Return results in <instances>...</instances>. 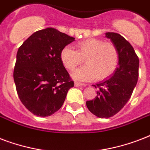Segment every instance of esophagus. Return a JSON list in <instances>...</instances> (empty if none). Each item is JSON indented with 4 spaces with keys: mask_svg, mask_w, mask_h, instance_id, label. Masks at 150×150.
<instances>
[{
    "mask_svg": "<svg viewBox=\"0 0 150 150\" xmlns=\"http://www.w3.org/2000/svg\"><path fill=\"white\" fill-rule=\"evenodd\" d=\"M75 87H85V84L82 83H79V82H75L74 83Z\"/></svg>",
    "mask_w": 150,
    "mask_h": 150,
    "instance_id": "34e87169",
    "label": "esophagus"
}]
</instances>
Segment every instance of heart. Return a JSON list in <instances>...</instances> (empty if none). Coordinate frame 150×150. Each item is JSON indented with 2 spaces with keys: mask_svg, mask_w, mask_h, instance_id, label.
I'll return each instance as SVG.
<instances>
[{
  "mask_svg": "<svg viewBox=\"0 0 150 150\" xmlns=\"http://www.w3.org/2000/svg\"><path fill=\"white\" fill-rule=\"evenodd\" d=\"M76 51L69 46L62 48L60 59L64 67L73 70L85 59L87 66L72 73V77L81 81H91L98 77L104 80L110 77L117 69L119 54L112 43L90 38L81 40L76 45Z\"/></svg>",
  "mask_w": 150,
  "mask_h": 150,
  "instance_id": "b5f03b06",
  "label": "heart"
}]
</instances>
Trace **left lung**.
<instances>
[{"mask_svg":"<svg viewBox=\"0 0 150 150\" xmlns=\"http://www.w3.org/2000/svg\"><path fill=\"white\" fill-rule=\"evenodd\" d=\"M117 47L119 61L115 72L96 85L97 96L87 101L88 110L99 118L114 116L129 100L139 78V60L134 48L127 40L116 33H105Z\"/></svg>","mask_w":150,"mask_h":150,"instance_id":"obj_1","label":"left lung"}]
</instances>
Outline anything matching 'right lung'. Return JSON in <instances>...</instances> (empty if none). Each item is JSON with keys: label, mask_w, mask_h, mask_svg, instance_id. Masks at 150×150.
<instances>
[{"label": "right lung", "mask_w": 150, "mask_h": 150, "mask_svg": "<svg viewBox=\"0 0 150 150\" xmlns=\"http://www.w3.org/2000/svg\"><path fill=\"white\" fill-rule=\"evenodd\" d=\"M75 38L52 27L38 30L18 48L14 81L21 102L38 117H48L64 103L74 81L60 59Z\"/></svg>", "instance_id": "obj_1"}]
</instances>
